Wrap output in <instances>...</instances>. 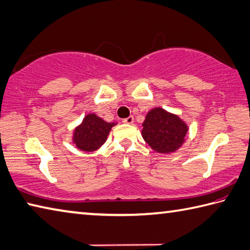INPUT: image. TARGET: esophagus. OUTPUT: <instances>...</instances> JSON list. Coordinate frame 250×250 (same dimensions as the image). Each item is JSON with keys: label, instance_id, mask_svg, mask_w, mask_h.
Listing matches in <instances>:
<instances>
[{"label": "esophagus", "instance_id": "1", "mask_svg": "<svg viewBox=\"0 0 250 250\" xmlns=\"http://www.w3.org/2000/svg\"><path fill=\"white\" fill-rule=\"evenodd\" d=\"M123 123H125V124H133L134 123V117L133 116H128V117H126V119H124L123 120Z\"/></svg>", "mask_w": 250, "mask_h": 250}]
</instances>
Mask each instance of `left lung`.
<instances>
[{"instance_id": "obj_1", "label": "left lung", "mask_w": 250, "mask_h": 250, "mask_svg": "<svg viewBox=\"0 0 250 250\" xmlns=\"http://www.w3.org/2000/svg\"><path fill=\"white\" fill-rule=\"evenodd\" d=\"M187 131L188 126L177 115L154 107L146 115L141 134L154 151L168 154L182 147Z\"/></svg>"}]
</instances>
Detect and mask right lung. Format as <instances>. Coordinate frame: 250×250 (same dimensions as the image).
<instances>
[{
  "instance_id": "add662e5",
  "label": "right lung",
  "mask_w": 250,
  "mask_h": 250,
  "mask_svg": "<svg viewBox=\"0 0 250 250\" xmlns=\"http://www.w3.org/2000/svg\"><path fill=\"white\" fill-rule=\"evenodd\" d=\"M116 123H107L95 113L87 114L74 130L73 143L82 151H96L105 143L111 128Z\"/></svg>"
}]
</instances>
